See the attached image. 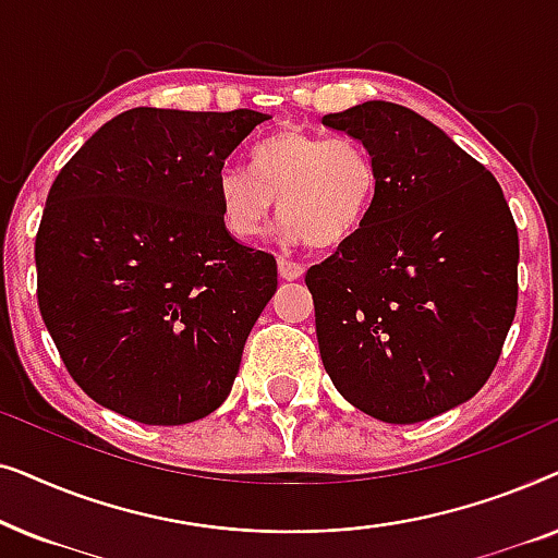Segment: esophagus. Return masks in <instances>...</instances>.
I'll use <instances>...</instances> for the list:
<instances>
[{
  "instance_id": "obj_1",
  "label": "esophagus",
  "mask_w": 558,
  "mask_h": 558,
  "mask_svg": "<svg viewBox=\"0 0 558 558\" xmlns=\"http://www.w3.org/2000/svg\"><path fill=\"white\" fill-rule=\"evenodd\" d=\"M304 274V264H296L292 258L287 256H279V277L292 281V279H300Z\"/></svg>"
}]
</instances>
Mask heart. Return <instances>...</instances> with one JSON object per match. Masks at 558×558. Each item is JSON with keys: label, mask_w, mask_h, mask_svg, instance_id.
<instances>
[{"label": "heart", "mask_w": 558, "mask_h": 558, "mask_svg": "<svg viewBox=\"0 0 558 558\" xmlns=\"http://www.w3.org/2000/svg\"><path fill=\"white\" fill-rule=\"evenodd\" d=\"M378 182L376 157L361 140L281 129L251 149L248 172H220L216 193L233 239L264 235L279 203L289 239L332 248L368 220Z\"/></svg>", "instance_id": "1"}]
</instances>
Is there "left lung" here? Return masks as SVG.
Wrapping results in <instances>:
<instances>
[{"label":"left lung","mask_w":558,"mask_h":558,"mask_svg":"<svg viewBox=\"0 0 558 558\" xmlns=\"http://www.w3.org/2000/svg\"><path fill=\"white\" fill-rule=\"evenodd\" d=\"M323 124L378 165L368 220L307 269L319 355L355 409L416 424L472 399L518 307V228L498 180L407 106L365 101Z\"/></svg>","instance_id":"left-lung-1"}]
</instances>
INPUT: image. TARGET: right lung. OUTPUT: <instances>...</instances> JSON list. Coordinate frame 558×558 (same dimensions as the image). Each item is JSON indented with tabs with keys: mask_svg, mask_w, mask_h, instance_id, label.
<instances>
[{
	"mask_svg": "<svg viewBox=\"0 0 558 558\" xmlns=\"http://www.w3.org/2000/svg\"><path fill=\"white\" fill-rule=\"evenodd\" d=\"M269 119L124 111L52 182L35 239L37 304L68 373L140 424L180 426L231 393L277 258L226 231L218 174Z\"/></svg>",
	"mask_w": 558,
	"mask_h": 558,
	"instance_id": "add662e5",
	"label": "right lung"
}]
</instances>
